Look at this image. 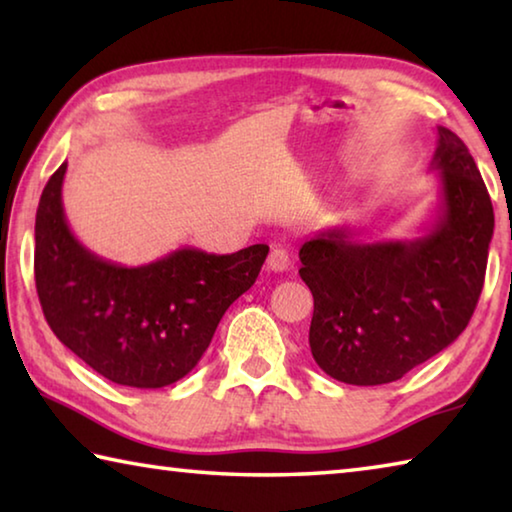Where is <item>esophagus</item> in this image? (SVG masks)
I'll list each match as a JSON object with an SVG mask.
<instances>
[{
  "label": "esophagus",
  "instance_id": "esophagus-1",
  "mask_svg": "<svg viewBox=\"0 0 512 512\" xmlns=\"http://www.w3.org/2000/svg\"><path fill=\"white\" fill-rule=\"evenodd\" d=\"M291 266V255L284 246H273L271 255L266 259V268L273 273H284Z\"/></svg>",
  "mask_w": 512,
  "mask_h": 512
}]
</instances>
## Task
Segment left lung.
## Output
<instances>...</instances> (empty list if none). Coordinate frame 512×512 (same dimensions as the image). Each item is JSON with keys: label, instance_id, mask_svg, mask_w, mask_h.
Segmentation results:
<instances>
[{"label": "left lung", "instance_id": "obj_1", "mask_svg": "<svg viewBox=\"0 0 512 512\" xmlns=\"http://www.w3.org/2000/svg\"><path fill=\"white\" fill-rule=\"evenodd\" d=\"M436 135L440 205L422 237L361 244L329 228L300 248L314 296L309 348L343 384L402 379L452 345L479 302L495 212L461 137L445 126Z\"/></svg>", "mask_w": 512, "mask_h": 512}]
</instances>
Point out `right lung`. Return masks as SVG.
<instances>
[{"label": "right lung", "mask_w": 512, "mask_h": 512, "mask_svg": "<svg viewBox=\"0 0 512 512\" xmlns=\"http://www.w3.org/2000/svg\"><path fill=\"white\" fill-rule=\"evenodd\" d=\"M67 162L42 189L36 214V289L65 348L110 381L162 388L183 379L210 345L225 309L253 287L266 244L232 255L178 248L144 266L94 255L63 210Z\"/></svg>", "instance_id": "obj_1"}]
</instances>
